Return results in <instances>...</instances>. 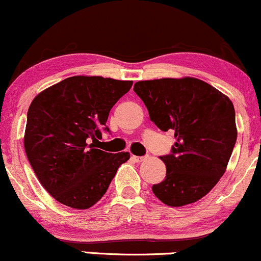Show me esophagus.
I'll use <instances>...</instances> for the list:
<instances>
[{
    "label": "esophagus",
    "instance_id": "34e87169",
    "mask_svg": "<svg viewBox=\"0 0 261 261\" xmlns=\"http://www.w3.org/2000/svg\"><path fill=\"white\" fill-rule=\"evenodd\" d=\"M133 158L136 162H142V161H145L147 157H146V155H133Z\"/></svg>",
    "mask_w": 261,
    "mask_h": 261
}]
</instances>
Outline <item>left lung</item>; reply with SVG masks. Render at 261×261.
Masks as SVG:
<instances>
[{"mask_svg": "<svg viewBox=\"0 0 261 261\" xmlns=\"http://www.w3.org/2000/svg\"><path fill=\"white\" fill-rule=\"evenodd\" d=\"M134 91L162 131H174L176 142L162 155L166 178L152 191L168 206L203 197L220 180L237 141L236 112L228 97L201 80L140 81Z\"/></svg>", "mask_w": 261, "mask_h": 261, "instance_id": "obj_1", "label": "left lung"}]
</instances>
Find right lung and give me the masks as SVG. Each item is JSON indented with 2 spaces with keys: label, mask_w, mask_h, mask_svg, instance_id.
<instances>
[{
  "label": "right lung",
  "mask_w": 261,
  "mask_h": 261,
  "mask_svg": "<svg viewBox=\"0 0 261 261\" xmlns=\"http://www.w3.org/2000/svg\"><path fill=\"white\" fill-rule=\"evenodd\" d=\"M133 81L73 76L32 101L27 114V157L45 190L72 208H88L107 193L130 153H109L94 141L108 131L112 108ZM92 143L91 144L90 142Z\"/></svg>",
  "instance_id": "right-lung-1"
}]
</instances>
